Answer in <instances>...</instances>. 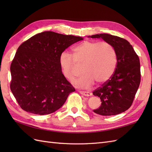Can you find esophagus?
Returning a JSON list of instances; mask_svg holds the SVG:
<instances>
[{"label":"esophagus","mask_w":152,"mask_h":152,"mask_svg":"<svg viewBox=\"0 0 152 152\" xmlns=\"http://www.w3.org/2000/svg\"><path fill=\"white\" fill-rule=\"evenodd\" d=\"M80 93H81L82 95H84V96H91L92 95V93L88 92V91H79Z\"/></svg>","instance_id":"1"}]
</instances>
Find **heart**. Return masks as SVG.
Masks as SVG:
<instances>
[{
  "label": "heart",
  "mask_w": 152,
  "mask_h": 152,
  "mask_svg": "<svg viewBox=\"0 0 152 152\" xmlns=\"http://www.w3.org/2000/svg\"><path fill=\"white\" fill-rule=\"evenodd\" d=\"M73 54L63 51L59 56V65L64 77L71 80L76 74L78 66L83 73L73 81L79 88H89L104 83L111 78L117 65L115 49L107 42L84 41L72 50Z\"/></svg>",
  "instance_id": "heart-1"
}]
</instances>
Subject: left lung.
Segmentation results:
<instances>
[{"instance_id": "1", "label": "left lung", "mask_w": 152, "mask_h": 152, "mask_svg": "<svg viewBox=\"0 0 152 152\" xmlns=\"http://www.w3.org/2000/svg\"><path fill=\"white\" fill-rule=\"evenodd\" d=\"M89 37L101 38L110 43L117 56V65L113 75L93 92L102 102L100 107L93 112L102 115L121 114L131 107L140 85L139 57L133 46L124 38L105 33Z\"/></svg>"}]
</instances>
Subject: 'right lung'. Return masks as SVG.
<instances>
[{
    "label": "right lung",
    "instance_id": "obj_1",
    "mask_svg": "<svg viewBox=\"0 0 152 152\" xmlns=\"http://www.w3.org/2000/svg\"><path fill=\"white\" fill-rule=\"evenodd\" d=\"M83 38L45 31L22 43L10 66V89L20 107L38 115L59 109L75 89L59 65V56Z\"/></svg>",
    "mask_w": 152,
    "mask_h": 152
}]
</instances>
